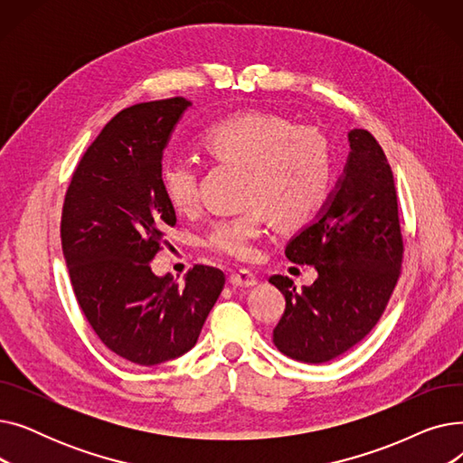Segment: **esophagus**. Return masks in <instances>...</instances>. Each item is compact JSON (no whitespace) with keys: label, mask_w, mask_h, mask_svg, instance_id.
<instances>
[{"label":"esophagus","mask_w":463,"mask_h":463,"mask_svg":"<svg viewBox=\"0 0 463 463\" xmlns=\"http://www.w3.org/2000/svg\"><path fill=\"white\" fill-rule=\"evenodd\" d=\"M229 281H231V285H232V287H241V288H246V287H253V285H257V276H255L253 272H250V270H238V272L231 274Z\"/></svg>","instance_id":"1"}]
</instances>
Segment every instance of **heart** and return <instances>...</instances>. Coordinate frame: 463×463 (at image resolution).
<instances>
[{
    "label": "heart",
    "mask_w": 463,
    "mask_h": 463,
    "mask_svg": "<svg viewBox=\"0 0 463 463\" xmlns=\"http://www.w3.org/2000/svg\"><path fill=\"white\" fill-rule=\"evenodd\" d=\"M206 154L222 165L246 168V212L227 215L201 236V244L232 259H248L262 234L266 217L300 227L317 217L334 189V146L315 126L264 110L219 118L203 131ZM199 166L170 159L161 166V187L168 204L189 213L199 204Z\"/></svg>",
    "instance_id": "1"
}]
</instances>
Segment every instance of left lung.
Wrapping results in <instances>:
<instances>
[{"label": "left lung", "instance_id": "1", "mask_svg": "<svg viewBox=\"0 0 463 463\" xmlns=\"http://www.w3.org/2000/svg\"><path fill=\"white\" fill-rule=\"evenodd\" d=\"M349 146L337 191L285 250L288 260L315 266L319 278L302 290L287 276L269 279L285 297L274 345L307 364L328 362L362 342L402 274L405 248L392 168L370 131L353 129Z\"/></svg>", "mask_w": 463, "mask_h": 463}]
</instances>
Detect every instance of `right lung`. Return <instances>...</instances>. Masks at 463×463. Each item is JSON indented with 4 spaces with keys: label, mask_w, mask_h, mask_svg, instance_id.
<instances>
[{
    "label": "right lung",
    "mask_w": 463,
    "mask_h": 463,
    "mask_svg": "<svg viewBox=\"0 0 463 463\" xmlns=\"http://www.w3.org/2000/svg\"><path fill=\"white\" fill-rule=\"evenodd\" d=\"M191 103L184 97L118 112L79 161L61 210V250L77 302L118 356L156 366L197 344L225 274L194 264L178 285L150 262L176 212L161 187L163 150Z\"/></svg>",
    "instance_id": "1"
}]
</instances>
